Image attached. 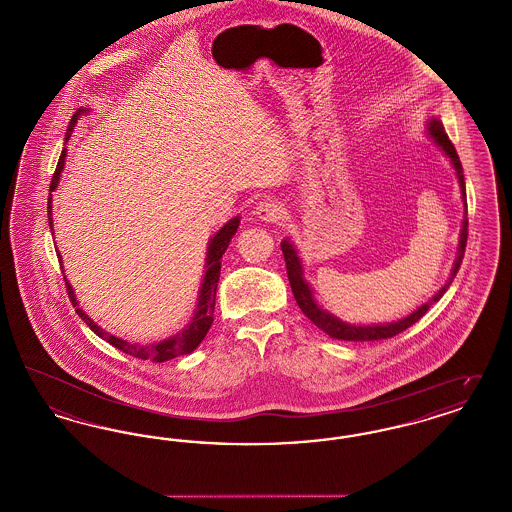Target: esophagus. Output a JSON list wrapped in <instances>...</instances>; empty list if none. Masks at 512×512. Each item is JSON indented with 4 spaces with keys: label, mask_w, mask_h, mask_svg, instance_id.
Returning <instances> with one entry per match:
<instances>
[{
    "label": "esophagus",
    "mask_w": 512,
    "mask_h": 512,
    "mask_svg": "<svg viewBox=\"0 0 512 512\" xmlns=\"http://www.w3.org/2000/svg\"><path fill=\"white\" fill-rule=\"evenodd\" d=\"M255 217L265 222H276L282 217V203L276 199H265L255 207Z\"/></svg>",
    "instance_id": "1"
}]
</instances>
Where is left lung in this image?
Returning a JSON list of instances; mask_svg holds the SVG:
<instances>
[{
	"mask_svg": "<svg viewBox=\"0 0 512 512\" xmlns=\"http://www.w3.org/2000/svg\"><path fill=\"white\" fill-rule=\"evenodd\" d=\"M426 134L430 140H434V144L443 151V155L451 161L453 169L457 172V178H459V184H461V194H463L464 205H466V188H464V174L463 165H461V159L455 151V146L451 144L449 136L445 134V128L443 124L436 117H432L430 121L426 122ZM466 238H468V219L464 217L463 228H461V234H459V247H457V257H455V263L451 268V274L447 278V282L439 288L436 295H432V299H428L426 303H422L420 307H416V311H413L411 315L407 317L399 318V320H393V322H384V324H351V322H345L340 317L328 313L326 309H322V305L318 303L317 297L313 288L309 286L307 278H305V270H303V263H301V257L295 249L292 240L286 238L282 240V253H284V259H286V268H288V280H290V286H292L293 297L299 305V309L303 311V315L309 318L315 326H318L322 332H326L330 338L334 340H345V341H372V340H388L397 336L399 332L407 330L409 326H413L414 322H418L420 318L426 315V311L430 309V305H434L436 301L441 299V295L447 292V288L451 286L453 278L457 276L461 263H463L464 247H466Z\"/></svg>",
	"mask_w": 512,
	"mask_h": 512,
	"instance_id": "left-lung-1",
	"label": "left lung"
}]
</instances>
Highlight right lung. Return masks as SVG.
Segmentation results:
<instances>
[{"label":"right lung","instance_id":"right-lung-1","mask_svg":"<svg viewBox=\"0 0 512 512\" xmlns=\"http://www.w3.org/2000/svg\"><path fill=\"white\" fill-rule=\"evenodd\" d=\"M90 109L88 107H80L71 119V124L67 128V134H65V142L71 138L73 134L74 124L78 122V119L82 115H88ZM65 159H67V147L61 151V157H59V163H57V169L53 172V178H51V186H49V192H53L57 186H59V180H61V172L65 169ZM51 199L53 195L49 194L48 197V219L49 228L53 230V220H51ZM240 226V217H234V219L228 220L222 228H220L217 234L211 236L209 244H207V257H205V270H203V280H201V288H199V295H197V305H195L194 317L190 318V322L184 326V330H180L178 334L169 336L165 340L157 341V343H147V345H140V343H134V341L122 340L117 338L109 332H105L101 326H98L92 318L88 317L80 305H78V299L74 295L73 286L69 284V280H65L67 284V290L71 295V301H73V307H76V313L78 317L82 318L92 330L94 334H98L101 340L109 341L113 347L121 349L122 353H128L136 359H149V361H155V363H165L169 359L174 357H180V355H188L192 353L195 347L203 341V338L207 336L211 324H213V313H215V297H217V286H219L220 276V259L224 255V251L228 249L232 236L236 234ZM59 261H61V255L57 253Z\"/></svg>","mask_w":512,"mask_h":512}]
</instances>
